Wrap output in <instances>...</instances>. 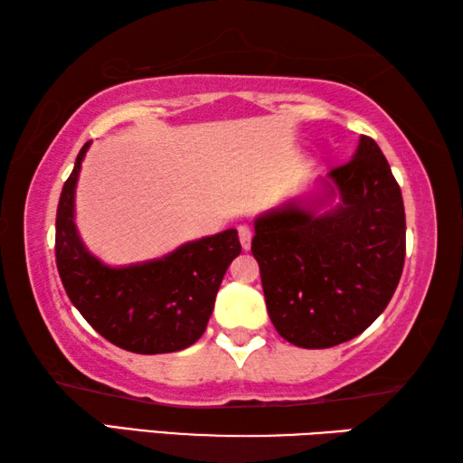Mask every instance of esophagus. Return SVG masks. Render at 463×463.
I'll return each instance as SVG.
<instances>
[{
	"label": "esophagus",
	"mask_w": 463,
	"mask_h": 463,
	"mask_svg": "<svg viewBox=\"0 0 463 463\" xmlns=\"http://www.w3.org/2000/svg\"><path fill=\"white\" fill-rule=\"evenodd\" d=\"M250 239H253V232H250L249 226H239V241H241V247L249 250L250 249Z\"/></svg>",
	"instance_id": "obj_1"
}]
</instances>
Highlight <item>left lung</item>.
Instances as JSON below:
<instances>
[{
  "label": "left lung",
  "mask_w": 463,
  "mask_h": 463,
  "mask_svg": "<svg viewBox=\"0 0 463 463\" xmlns=\"http://www.w3.org/2000/svg\"><path fill=\"white\" fill-rule=\"evenodd\" d=\"M253 224L269 318L296 347L326 349L362 335L401 281L402 194L370 137L318 179L315 194L286 200Z\"/></svg>",
  "instance_id": "1"
}]
</instances>
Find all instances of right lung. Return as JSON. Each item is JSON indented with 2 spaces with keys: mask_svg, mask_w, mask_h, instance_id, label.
<instances>
[{
  "mask_svg": "<svg viewBox=\"0 0 463 463\" xmlns=\"http://www.w3.org/2000/svg\"><path fill=\"white\" fill-rule=\"evenodd\" d=\"M91 145L77 155L57 208V268L73 307L116 347L140 355L174 354L206 331L222 278L241 253L237 229L187 241L171 253L108 265L85 247L75 224V187Z\"/></svg>",
  "mask_w": 463,
  "mask_h": 463,
  "instance_id": "obj_1",
  "label": "right lung"
}]
</instances>
